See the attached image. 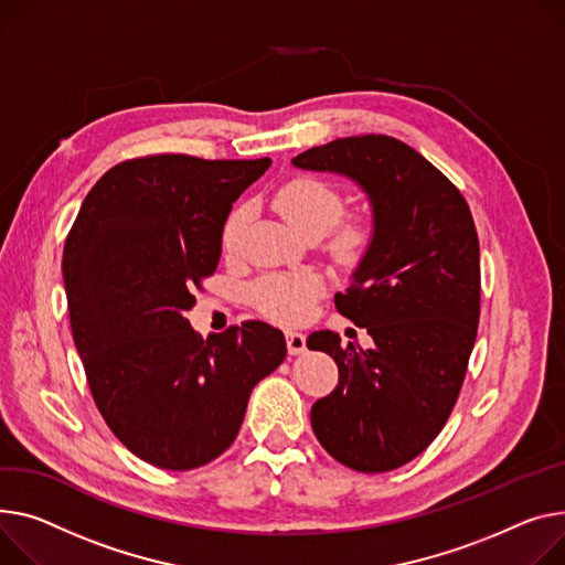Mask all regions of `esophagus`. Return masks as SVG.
<instances>
[{
    "label": "esophagus",
    "instance_id": "34e87169",
    "mask_svg": "<svg viewBox=\"0 0 565 565\" xmlns=\"http://www.w3.org/2000/svg\"><path fill=\"white\" fill-rule=\"evenodd\" d=\"M286 345L288 354H302L307 350V335L299 331H286Z\"/></svg>",
    "mask_w": 565,
    "mask_h": 565
}]
</instances>
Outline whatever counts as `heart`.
<instances>
[{
  "label": "heart",
  "instance_id": "1",
  "mask_svg": "<svg viewBox=\"0 0 565 565\" xmlns=\"http://www.w3.org/2000/svg\"><path fill=\"white\" fill-rule=\"evenodd\" d=\"M275 204L281 215L292 224L299 234L322 232L327 234L335 222L343 215V198L322 179L313 177H299L284 183L277 195ZM249 220V206L238 204L232 209L222 224L220 243L224 252H234L241 245L243 232ZM367 224L363 220L348 222L343 232L338 234V245L348 252L363 247L367 241ZM322 290V279L313 273L305 275H273L266 277L254 288V302L256 307L279 322H299L305 320L311 309L316 297Z\"/></svg>",
  "mask_w": 565,
  "mask_h": 565
}]
</instances>
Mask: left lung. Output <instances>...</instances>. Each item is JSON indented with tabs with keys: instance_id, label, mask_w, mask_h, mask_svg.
Instances as JSON below:
<instances>
[{
	"instance_id": "left-lung-1",
	"label": "left lung",
	"mask_w": 565,
	"mask_h": 565,
	"mask_svg": "<svg viewBox=\"0 0 565 565\" xmlns=\"http://www.w3.org/2000/svg\"><path fill=\"white\" fill-rule=\"evenodd\" d=\"M299 170L352 179L372 206V238L335 309L374 345L313 331L307 345L338 365L311 408L327 452L359 472L416 459L452 413L479 324V238L459 188L391 136H350L297 154Z\"/></svg>"
}]
</instances>
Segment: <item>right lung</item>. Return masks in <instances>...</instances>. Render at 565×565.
Listing matches in <instances>:
<instances>
[{
	"mask_svg": "<svg viewBox=\"0 0 565 565\" xmlns=\"http://www.w3.org/2000/svg\"><path fill=\"white\" fill-rule=\"evenodd\" d=\"M270 159L157 154L110 168L63 249L70 327L93 399L138 459L193 470L243 425L252 388L286 359L279 329L247 320L202 338L185 318L217 268L222 224Z\"/></svg>",
	"mask_w": 565,
	"mask_h": 565,
	"instance_id": "obj_1",
	"label": "right lung"
}]
</instances>
